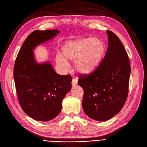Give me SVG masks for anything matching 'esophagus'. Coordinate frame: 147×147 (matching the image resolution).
<instances>
[{
    "mask_svg": "<svg viewBox=\"0 0 147 147\" xmlns=\"http://www.w3.org/2000/svg\"><path fill=\"white\" fill-rule=\"evenodd\" d=\"M78 83V82H77V80L76 79H73V80H72V85L73 86H75L77 85Z\"/></svg>",
    "mask_w": 147,
    "mask_h": 147,
    "instance_id": "34e87169",
    "label": "esophagus"
}]
</instances>
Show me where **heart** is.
<instances>
[{"mask_svg": "<svg viewBox=\"0 0 147 147\" xmlns=\"http://www.w3.org/2000/svg\"><path fill=\"white\" fill-rule=\"evenodd\" d=\"M104 45L98 38H83L64 43L62 52L67 60L74 61V68L82 74L93 73L100 63L104 54ZM61 54L55 57L56 62L66 70L68 62Z\"/></svg>", "mask_w": 147, "mask_h": 147, "instance_id": "b5f03b06", "label": "heart"}]
</instances>
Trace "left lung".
<instances>
[{
  "label": "left lung",
  "mask_w": 147,
  "mask_h": 147,
  "mask_svg": "<svg viewBox=\"0 0 147 147\" xmlns=\"http://www.w3.org/2000/svg\"><path fill=\"white\" fill-rule=\"evenodd\" d=\"M108 48L97 68L89 74L79 75L84 91L85 113L98 121L110 119L123 108L128 95L131 67L129 57L117 36L110 30Z\"/></svg>",
  "instance_id": "left-lung-1"
}]
</instances>
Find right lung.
Listing matches in <instances>:
<instances>
[{"label":"right lung","instance_id":"add662e5","mask_svg":"<svg viewBox=\"0 0 147 147\" xmlns=\"http://www.w3.org/2000/svg\"><path fill=\"white\" fill-rule=\"evenodd\" d=\"M60 33L57 30H35L26 38L16 59L14 79L18 101L33 119L48 121L60 113L62 100L71 89L70 74L60 75L49 62L38 64L33 49Z\"/></svg>","mask_w":147,"mask_h":147}]
</instances>
